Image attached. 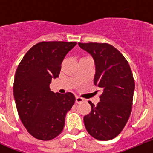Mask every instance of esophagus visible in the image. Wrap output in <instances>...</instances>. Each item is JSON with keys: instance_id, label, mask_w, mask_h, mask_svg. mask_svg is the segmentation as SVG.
<instances>
[{"instance_id": "esophagus-1", "label": "esophagus", "mask_w": 153, "mask_h": 153, "mask_svg": "<svg viewBox=\"0 0 153 153\" xmlns=\"http://www.w3.org/2000/svg\"><path fill=\"white\" fill-rule=\"evenodd\" d=\"M84 101V99L82 98V97H76V103H80V102H83Z\"/></svg>"}]
</instances>
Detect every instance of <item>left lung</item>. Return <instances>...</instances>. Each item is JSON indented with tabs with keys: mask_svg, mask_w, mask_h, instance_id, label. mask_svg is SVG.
<instances>
[{
	"mask_svg": "<svg viewBox=\"0 0 153 153\" xmlns=\"http://www.w3.org/2000/svg\"><path fill=\"white\" fill-rule=\"evenodd\" d=\"M93 56L96 66L94 84L102 93L97 106L89 101L91 112L83 118L89 134L106 141L117 137L132 111L135 82L123 55L106 43H78Z\"/></svg>",
	"mask_w": 153,
	"mask_h": 153,
	"instance_id": "8db88e82",
	"label": "left lung"
}]
</instances>
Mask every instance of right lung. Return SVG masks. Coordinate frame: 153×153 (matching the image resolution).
<instances>
[{
	"label": "right lung",
	"mask_w": 153,
	"mask_h": 153,
	"mask_svg": "<svg viewBox=\"0 0 153 153\" xmlns=\"http://www.w3.org/2000/svg\"><path fill=\"white\" fill-rule=\"evenodd\" d=\"M76 42L43 41L24 55L16 70L13 96L19 117L27 132L47 141L61 133L66 114L75 102L72 93L60 94L50 89L59 76L65 56Z\"/></svg>",
	"instance_id": "add662e5"
}]
</instances>
